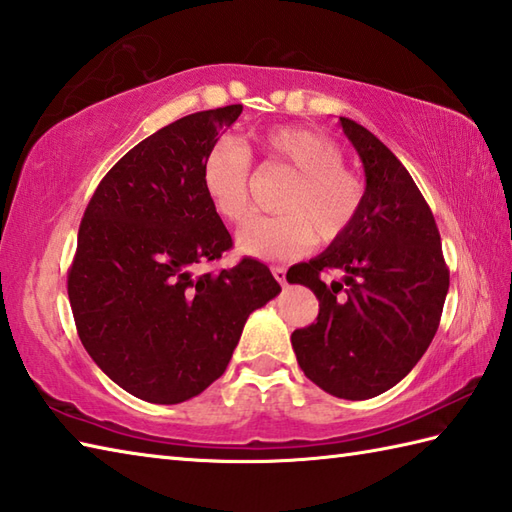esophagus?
Masks as SVG:
<instances>
[{
    "mask_svg": "<svg viewBox=\"0 0 512 512\" xmlns=\"http://www.w3.org/2000/svg\"><path fill=\"white\" fill-rule=\"evenodd\" d=\"M273 275H275V279L279 281L281 286L286 284V268L284 266H273Z\"/></svg>",
    "mask_w": 512,
    "mask_h": 512,
    "instance_id": "1",
    "label": "esophagus"
}]
</instances>
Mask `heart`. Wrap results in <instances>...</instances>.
Masks as SVG:
<instances>
[{"mask_svg":"<svg viewBox=\"0 0 512 512\" xmlns=\"http://www.w3.org/2000/svg\"><path fill=\"white\" fill-rule=\"evenodd\" d=\"M268 162L290 167L297 178L279 198V215L255 217L237 235L242 253L281 259L310 248L314 237L330 244L356 222L365 202V182L343 165V149L317 129L279 127L259 138ZM250 151L235 138H222L202 160V189L213 211L239 224L250 215Z\"/></svg>","mask_w":512,"mask_h":512,"instance_id":"1","label":"heart"}]
</instances>
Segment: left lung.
I'll list each match as a JSON object with an SVG mask.
<instances>
[{"instance_id": "8db88e82", "label": "left lung", "mask_w": 512, "mask_h": 512, "mask_svg": "<svg viewBox=\"0 0 512 512\" xmlns=\"http://www.w3.org/2000/svg\"><path fill=\"white\" fill-rule=\"evenodd\" d=\"M365 167L356 222L319 257L295 266L290 284L319 299L317 323L292 332L299 367L314 385L367 400L405 378L436 336L449 292L440 233L402 162L350 118H339ZM341 269L343 282L320 273Z\"/></svg>"}]
</instances>
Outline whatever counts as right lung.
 <instances>
[{
  "instance_id": "obj_1",
  "label": "right lung",
  "mask_w": 512,
  "mask_h": 512,
  "mask_svg": "<svg viewBox=\"0 0 512 512\" xmlns=\"http://www.w3.org/2000/svg\"><path fill=\"white\" fill-rule=\"evenodd\" d=\"M242 105L195 112L140 140L96 187L68 270L76 332L129 394L176 405L224 374L248 314L279 295L244 257L198 273L233 239L202 189V160Z\"/></svg>"
}]
</instances>
